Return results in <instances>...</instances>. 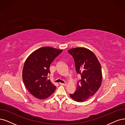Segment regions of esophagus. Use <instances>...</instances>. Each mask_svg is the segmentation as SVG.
Returning a JSON list of instances; mask_svg holds the SVG:
<instances>
[{
  "mask_svg": "<svg viewBox=\"0 0 125 125\" xmlns=\"http://www.w3.org/2000/svg\"><path fill=\"white\" fill-rule=\"evenodd\" d=\"M60 85H63V86H66V83H60Z\"/></svg>",
  "mask_w": 125,
  "mask_h": 125,
  "instance_id": "34e87169",
  "label": "esophagus"
}]
</instances>
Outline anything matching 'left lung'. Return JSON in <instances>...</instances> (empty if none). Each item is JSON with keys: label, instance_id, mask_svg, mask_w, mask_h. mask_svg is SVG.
<instances>
[{"label": "left lung", "instance_id": "8db88e82", "mask_svg": "<svg viewBox=\"0 0 125 125\" xmlns=\"http://www.w3.org/2000/svg\"><path fill=\"white\" fill-rule=\"evenodd\" d=\"M73 57L76 70L80 73V84H77L76 92L70 94L71 97L81 103L93 96L99 90L102 82V72L100 64L95 54L84 47H77L68 50Z\"/></svg>", "mask_w": 125, "mask_h": 125}]
</instances>
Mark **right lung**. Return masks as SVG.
Instances as JSON below:
<instances>
[{
    "instance_id": "obj_1",
    "label": "right lung",
    "mask_w": 125,
    "mask_h": 125,
    "mask_svg": "<svg viewBox=\"0 0 125 125\" xmlns=\"http://www.w3.org/2000/svg\"><path fill=\"white\" fill-rule=\"evenodd\" d=\"M50 47H41L31 53L26 60L22 70V80L30 93L35 97L46 99L56 90L47 77L50 73L51 63L62 52Z\"/></svg>"
}]
</instances>
